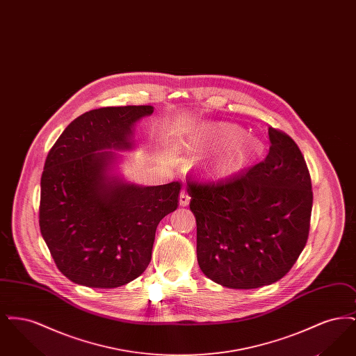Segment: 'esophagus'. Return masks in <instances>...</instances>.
<instances>
[{
	"mask_svg": "<svg viewBox=\"0 0 356 356\" xmlns=\"http://www.w3.org/2000/svg\"><path fill=\"white\" fill-rule=\"evenodd\" d=\"M189 200H191V196H189V193L186 192V189H183V191L180 192V199H179V204H180L181 207H186V205L189 204Z\"/></svg>",
	"mask_w": 356,
	"mask_h": 356,
	"instance_id": "obj_1",
	"label": "esophagus"
}]
</instances>
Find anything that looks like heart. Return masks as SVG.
I'll use <instances>...</instances> for the list:
<instances>
[{"label": "heart", "mask_w": 356, "mask_h": 356, "mask_svg": "<svg viewBox=\"0 0 356 356\" xmlns=\"http://www.w3.org/2000/svg\"><path fill=\"white\" fill-rule=\"evenodd\" d=\"M215 135L220 143L227 144L205 167L207 173L215 179H225L243 170L263 148L254 137H241L243 131L232 124L219 125Z\"/></svg>", "instance_id": "1"}]
</instances>
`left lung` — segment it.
I'll return each instance as SVG.
<instances>
[{
    "mask_svg": "<svg viewBox=\"0 0 356 356\" xmlns=\"http://www.w3.org/2000/svg\"><path fill=\"white\" fill-rule=\"evenodd\" d=\"M268 136L263 161L218 181L188 180L200 270L224 287L280 280L308 238L314 197L305 157L286 132L268 127Z\"/></svg>",
    "mask_w": 356,
    "mask_h": 356,
    "instance_id": "left-lung-1",
    "label": "left lung"
}]
</instances>
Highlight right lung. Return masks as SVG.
Wrapping results in <instances>:
<instances>
[{
    "label": "right lung",
    "instance_id": "1",
    "mask_svg": "<svg viewBox=\"0 0 356 356\" xmlns=\"http://www.w3.org/2000/svg\"><path fill=\"white\" fill-rule=\"evenodd\" d=\"M152 105L106 106L73 120L47 156L40 229L64 276L92 288L124 286L147 270L156 228L179 205L180 181L127 184L106 173L115 153L131 148L137 120Z\"/></svg>",
    "mask_w": 356,
    "mask_h": 356
}]
</instances>
